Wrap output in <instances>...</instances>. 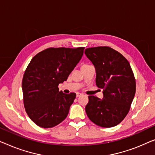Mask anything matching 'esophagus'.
<instances>
[{
    "label": "esophagus",
    "instance_id": "1",
    "mask_svg": "<svg viewBox=\"0 0 155 155\" xmlns=\"http://www.w3.org/2000/svg\"><path fill=\"white\" fill-rule=\"evenodd\" d=\"M81 95H82L81 93H80V92L76 93V97H79L81 96Z\"/></svg>",
    "mask_w": 155,
    "mask_h": 155
}]
</instances>
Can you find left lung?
<instances>
[{
	"mask_svg": "<svg viewBox=\"0 0 155 155\" xmlns=\"http://www.w3.org/2000/svg\"><path fill=\"white\" fill-rule=\"evenodd\" d=\"M86 56L96 70V84L104 98L89 96L85 107L88 118L97 126L111 128L124 119L136 90L134 74L128 60L109 46L86 48Z\"/></svg>",
	"mask_w": 155,
	"mask_h": 155,
	"instance_id": "8db88e82",
	"label": "left lung"
}]
</instances>
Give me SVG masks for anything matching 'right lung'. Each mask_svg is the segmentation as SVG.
Listing matches in <instances>:
<instances>
[{"mask_svg":"<svg viewBox=\"0 0 155 155\" xmlns=\"http://www.w3.org/2000/svg\"><path fill=\"white\" fill-rule=\"evenodd\" d=\"M84 47L48 48L31 59L23 75V101L27 115L44 128H53L68 114L76 94L59 91L83 55Z\"/></svg>","mask_w":155,"mask_h":155,"instance_id":"add662e5","label":"right lung"}]
</instances>
